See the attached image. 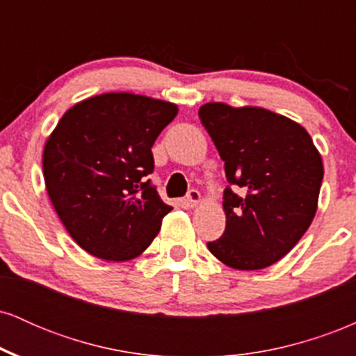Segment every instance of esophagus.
<instances>
[{
    "instance_id": "esophagus-1",
    "label": "esophagus",
    "mask_w": 356,
    "mask_h": 356,
    "mask_svg": "<svg viewBox=\"0 0 356 356\" xmlns=\"http://www.w3.org/2000/svg\"><path fill=\"white\" fill-rule=\"evenodd\" d=\"M199 202H201V192L195 191V189H191L189 192H187V197H186L187 206L195 207Z\"/></svg>"
}]
</instances>
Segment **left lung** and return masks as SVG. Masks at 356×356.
<instances>
[{"label": "left lung", "mask_w": 356, "mask_h": 356, "mask_svg": "<svg viewBox=\"0 0 356 356\" xmlns=\"http://www.w3.org/2000/svg\"><path fill=\"white\" fill-rule=\"evenodd\" d=\"M204 129L224 161L226 231L207 248L226 266L264 269L296 246L316 214L321 155L291 118L261 107L211 102L199 108Z\"/></svg>", "instance_id": "obj_1"}]
</instances>
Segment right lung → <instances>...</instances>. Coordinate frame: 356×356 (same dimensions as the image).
Returning a JSON list of instances; mask_svg holds the SVG:
<instances>
[{"label": "right lung", "instance_id": "add662e5", "mask_svg": "<svg viewBox=\"0 0 356 356\" xmlns=\"http://www.w3.org/2000/svg\"><path fill=\"white\" fill-rule=\"evenodd\" d=\"M177 105L134 93H102L60 118L43 150V175L73 241L105 261H129L150 246L172 211L147 175L152 145Z\"/></svg>", "mask_w": 356, "mask_h": 356}]
</instances>
